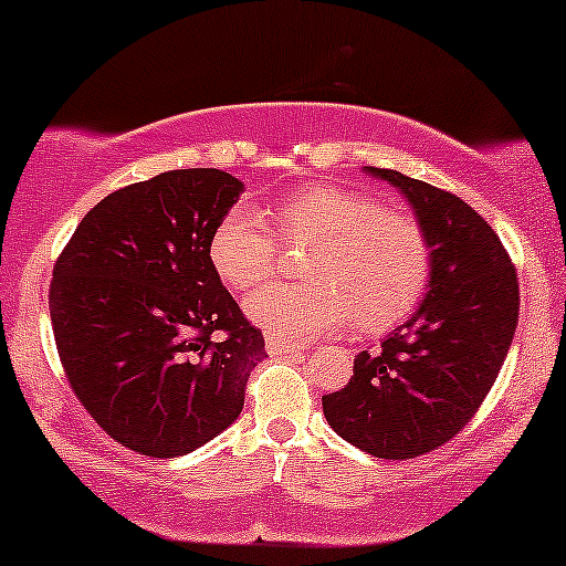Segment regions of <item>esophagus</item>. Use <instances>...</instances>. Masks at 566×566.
I'll list each match as a JSON object with an SVG mask.
<instances>
[{"label": "esophagus", "mask_w": 566, "mask_h": 566, "mask_svg": "<svg viewBox=\"0 0 566 566\" xmlns=\"http://www.w3.org/2000/svg\"><path fill=\"white\" fill-rule=\"evenodd\" d=\"M266 350L270 355H300L304 353L302 345H296V342H289V339H281V336H266Z\"/></svg>", "instance_id": "obj_1"}]
</instances>
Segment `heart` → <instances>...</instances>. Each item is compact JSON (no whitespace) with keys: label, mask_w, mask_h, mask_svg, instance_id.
<instances>
[{"label":"heart","mask_w":566,"mask_h":566,"mask_svg":"<svg viewBox=\"0 0 566 566\" xmlns=\"http://www.w3.org/2000/svg\"><path fill=\"white\" fill-rule=\"evenodd\" d=\"M313 243L302 264L310 283L264 285L245 300L256 326L283 339H315L355 323L377 334L401 323L420 302L430 249L420 221L334 184H310L262 213L240 202L216 221L208 259L232 291H251L272 272L275 239Z\"/></svg>","instance_id":"heart-1"}]
</instances>
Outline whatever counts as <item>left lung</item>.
<instances>
[{
    "instance_id": "left-lung-1",
    "label": "left lung",
    "mask_w": 566,
    "mask_h": 566,
    "mask_svg": "<svg viewBox=\"0 0 566 566\" xmlns=\"http://www.w3.org/2000/svg\"><path fill=\"white\" fill-rule=\"evenodd\" d=\"M364 170L415 211L430 249L428 285L377 353L355 355L350 382L323 396V415L360 452L411 460L460 433L492 390L516 332L518 281L500 238L465 200L398 170Z\"/></svg>"
}]
</instances>
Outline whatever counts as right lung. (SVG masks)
<instances>
[{
	"label": "right lung",
	"mask_w": 566,
	"mask_h": 566,
	"mask_svg": "<svg viewBox=\"0 0 566 566\" xmlns=\"http://www.w3.org/2000/svg\"><path fill=\"white\" fill-rule=\"evenodd\" d=\"M243 189L216 168L130 184L80 221L55 262L50 321L63 371L133 452L181 457L224 433L266 358L262 332L208 259L216 221Z\"/></svg>",
	"instance_id": "1"
}]
</instances>
